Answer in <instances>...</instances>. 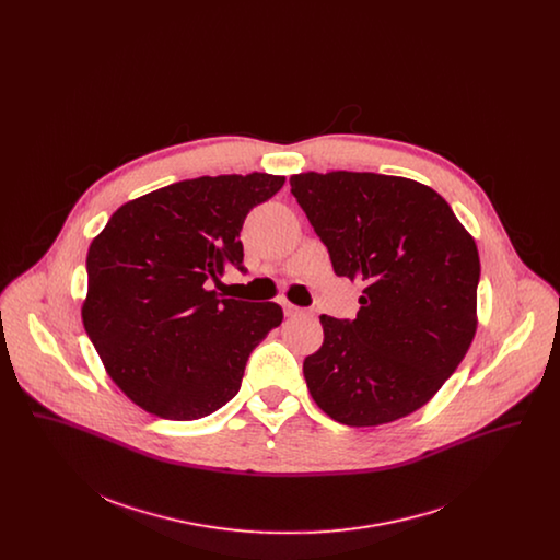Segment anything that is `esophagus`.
<instances>
[{"instance_id":"esophagus-1","label":"esophagus","mask_w":560,"mask_h":560,"mask_svg":"<svg viewBox=\"0 0 560 560\" xmlns=\"http://www.w3.org/2000/svg\"><path fill=\"white\" fill-rule=\"evenodd\" d=\"M283 308H285V315H288V317H302V315H308V311H306V308H300V306H295L292 302H283Z\"/></svg>"}]
</instances>
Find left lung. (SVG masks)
Instances as JSON below:
<instances>
[{
	"label": "left lung",
	"instance_id": "1",
	"mask_svg": "<svg viewBox=\"0 0 560 560\" xmlns=\"http://www.w3.org/2000/svg\"><path fill=\"white\" fill-rule=\"evenodd\" d=\"M293 197L338 277L363 281L354 320L320 315L304 359L313 400L352 428L400 420L450 380L477 334V243L432 188L373 172H302Z\"/></svg>",
	"mask_w": 560,
	"mask_h": 560
}]
</instances>
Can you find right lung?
I'll list each match as a JSON object with an SVG mask.
<instances>
[{
  "instance_id": "obj_1",
  "label": "right lung",
  "mask_w": 560,
  "mask_h": 560,
  "mask_svg": "<svg viewBox=\"0 0 560 560\" xmlns=\"http://www.w3.org/2000/svg\"><path fill=\"white\" fill-rule=\"evenodd\" d=\"M267 172L201 176L124 203L88 249L83 327L119 390L163 420H199L233 399L277 302L222 298L243 268L249 210L283 187Z\"/></svg>"
}]
</instances>
